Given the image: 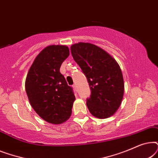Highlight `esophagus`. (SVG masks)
<instances>
[{"label": "esophagus", "instance_id": "esophagus-1", "mask_svg": "<svg viewBox=\"0 0 158 158\" xmlns=\"http://www.w3.org/2000/svg\"><path fill=\"white\" fill-rule=\"evenodd\" d=\"M73 88H74V89H75V90H77V85H75H75H73Z\"/></svg>", "mask_w": 158, "mask_h": 158}]
</instances>
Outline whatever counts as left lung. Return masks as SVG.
Instances as JSON below:
<instances>
[{
  "label": "left lung",
  "instance_id": "obj_1",
  "mask_svg": "<svg viewBox=\"0 0 158 158\" xmlns=\"http://www.w3.org/2000/svg\"><path fill=\"white\" fill-rule=\"evenodd\" d=\"M70 50L89 83L91 94L86 105L90 114L98 118L114 115L122 103L124 91L122 73L117 62L90 43L74 44Z\"/></svg>",
  "mask_w": 158,
  "mask_h": 158
}]
</instances>
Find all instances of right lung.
<instances>
[{
    "label": "right lung",
    "mask_w": 158,
    "mask_h": 158,
    "mask_svg": "<svg viewBox=\"0 0 158 158\" xmlns=\"http://www.w3.org/2000/svg\"><path fill=\"white\" fill-rule=\"evenodd\" d=\"M70 55L64 45H49L36 56L25 82L30 104L36 113L46 122L62 124L72 114L75 97L60 67Z\"/></svg>",
    "instance_id": "1"
}]
</instances>
